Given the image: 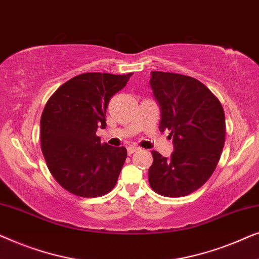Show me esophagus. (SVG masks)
<instances>
[{
    "instance_id": "1",
    "label": "esophagus",
    "mask_w": 259,
    "mask_h": 259,
    "mask_svg": "<svg viewBox=\"0 0 259 259\" xmlns=\"http://www.w3.org/2000/svg\"><path fill=\"white\" fill-rule=\"evenodd\" d=\"M138 150H139V147H137V146H128V147H127V153H128V155H131V154H133L134 152H137Z\"/></svg>"
}]
</instances>
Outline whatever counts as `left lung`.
<instances>
[{
    "mask_svg": "<svg viewBox=\"0 0 259 259\" xmlns=\"http://www.w3.org/2000/svg\"><path fill=\"white\" fill-rule=\"evenodd\" d=\"M150 84L160 108L161 132L168 130L171 157L152 151L148 169L152 189L164 197H184L207 182L225 143L222 104L208 88L191 76L151 72Z\"/></svg>",
    "mask_w": 259,
    "mask_h": 259,
    "instance_id": "1",
    "label": "left lung"
}]
</instances>
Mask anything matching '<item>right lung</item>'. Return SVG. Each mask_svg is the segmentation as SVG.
Listing matches in <instances>:
<instances>
[{"label":"right lung","instance_id":"right-lung-1","mask_svg":"<svg viewBox=\"0 0 259 259\" xmlns=\"http://www.w3.org/2000/svg\"><path fill=\"white\" fill-rule=\"evenodd\" d=\"M133 73H84L60 86L41 115V148L56 182L79 197L108 193L127 158L123 146L102 144L97 130L106 127L113 95Z\"/></svg>","mask_w":259,"mask_h":259}]
</instances>
